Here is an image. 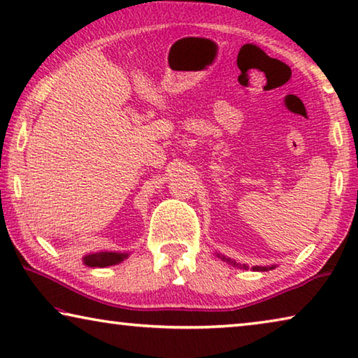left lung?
Listing matches in <instances>:
<instances>
[{
	"label": "left lung",
	"instance_id": "8db88e82",
	"mask_svg": "<svg viewBox=\"0 0 358 358\" xmlns=\"http://www.w3.org/2000/svg\"><path fill=\"white\" fill-rule=\"evenodd\" d=\"M218 257H220L222 260H225V262H228V264H231L233 266H239V268H249V266L246 265V264H238V262H234V260H231V259H228V257H225V255H220V254H217ZM271 268H275V265H271V266H252V270H255V271H266V270H271Z\"/></svg>",
	"mask_w": 358,
	"mask_h": 358
}]
</instances>
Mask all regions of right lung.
I'll use <instances>...</instances> for the list:
<instances>
[{"instance_id": "right-lung-1", "label": "right lung", "mask_w": 358, "mask_h": 358, "mask_svg": "<svg viewBox=\"0 0 358 358\" xmlns=\"http://www.w3.org/2000/svg\"><path fill=\"white\" fill-rule=\"evenodd\" d=\"M127 257H128L127 252H109V250H104V252L87 254L83 257V264L87 266H98V268H104V266L124 262Z\"/></svg>"}]
</instances>
